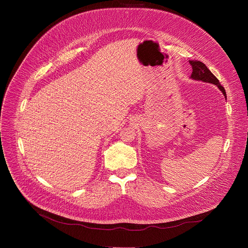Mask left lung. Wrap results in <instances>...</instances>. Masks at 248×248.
Masks as SVG:
<instances>
[{
	"label": "left lung",
	"mask_w": 248,
	"mask_h": 248,
	"mask_svg": "<svg viewBox=\"0 0 248 248\" xmlns=\"http://www.w3.org/2000/svg\"><path fill=\"white\" fill-rule=\"evenodd\" d=\"M189 62H190L192 69H193V72L190 76L191 79L216 85L221 90V93H223L224 97L226 98V93H225L224 87L220 84L219 80L213 75V73L207 68V66L203 62L198 61V60H190Z\"/></svg>",
	"instance_id": "obj_1"
}]
</instances>
